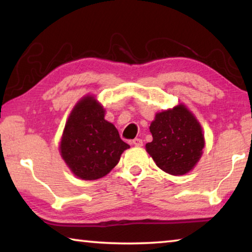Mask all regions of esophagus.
Masks as SVG:
<instances>
[{
    "label": "esophagus",
    "instance_id": "1",
    "mask_svg": "<svg viewBox=\"0 0 252 252\" xmlns=\"http://www.w3.org/2000/svg\"><path fill=\"white\" fill-rule=\"evenodd\" d=\"M132 143L134 144L135 147H141V146H143V141L141 139H138V138H135L133 141H132Z\"/></svg>",
    "mask_w": 252,
    "mask_h": 252
}]
</instances>
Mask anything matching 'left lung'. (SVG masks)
Here are the masks:
<instances>
[{"label":"left lung","mask_w":252,"mask_h":252,"mask_svg":"<svg viewBox=\"0 0 252 252\" xmlns=\"http://www.w3.org/2000/svg\"><path fill=\"white\" fill-rule=\"evenodd\" d=\"M152 142L147 143L158 167L172 176L189 172L202 155L201 126L185 105L158 113L151 123Z\"/></svg>","instance_id":"obj_1"}]
</instances>
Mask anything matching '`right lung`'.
I'll return each instance as SVG.
<instances>
[{
  "mask_svg": "<svg viewBox=\"0 0 252 252\" xmlns=\"http://www.w3.org/2000/svg\"><path fill=\"white\" fill-rule=\"evenodd\" d=\"M130 146L122 141L104 110L92 96L81 100L70 114L61 140V156L71 171L83 180L104 177Z\"/></svg>",
  "mask_w": 252,
  "mask_h": 252,
  "instance_id": "obj_1",
  "label": "right lung"
}]
</instances>
